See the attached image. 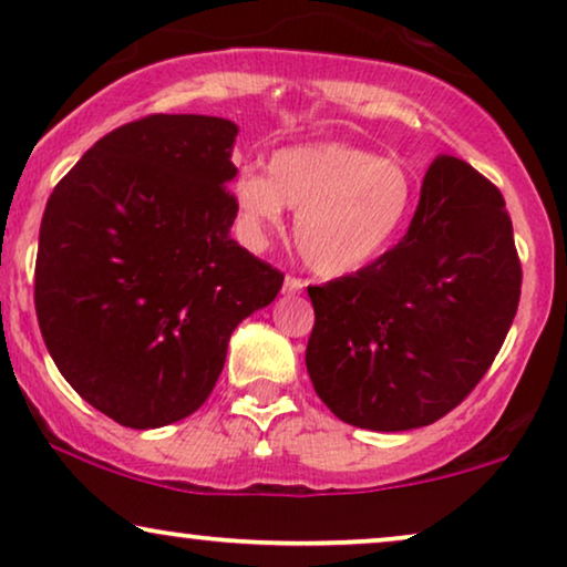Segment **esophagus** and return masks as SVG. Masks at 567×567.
Masks as SVG:
<instances>
[{"instance_id": "1", "label": "esophagus", "mask_w": 567, "mask_h": 567, "mask_svg": "<svg viewBox=\"0 0 567 567\" xmlns=\"http://www.w3.org/2000/svg\"><path fill=\"white\" fill-rule=\"evenodd\" d=\"M305 281H301V278H297V276H286L284 278V293H299L301 289H305Z\"/></svg>"}]
</instances>
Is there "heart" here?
<instances>
[{"label": "heart", "instance_id": "obj_1", "mask_svg": "<svg viewBox=\"0 0 567 567\" xmlns=\"http://www.w3.org/2000/svg\"><path fill=\"white\" fill-rule=\"evenodd\" d=\"M415 185L400 162L348 144H301L274 154L268 173L239 169L231 198L252 243L297 216L301 258L320 276L353 274L377 260L413 212Z\"/></svg>", "mask_w": 567, "mask_h": 567}]
</instances>
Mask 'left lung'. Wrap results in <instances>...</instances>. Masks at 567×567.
I'll use <instances>...</instances> for the list:
<instances>
[{
	"label": "left lung",
	"instance_id": "1",
	"mask_svg": "<svg viewBox=\"0 0 567 567\" xmlns=\"http://www.w3.org/2000/svg\"><path fill=\"white\" fill-rule=\"evenodd\" d=\"M307 291V371L324 405L369 431L436 423L475 390L516 317L522 262L506 200L467 162L439 157L405 237Z\"/></svg>",
	"mask_w": 567,
	"mask_h": 567
}]
</instances>
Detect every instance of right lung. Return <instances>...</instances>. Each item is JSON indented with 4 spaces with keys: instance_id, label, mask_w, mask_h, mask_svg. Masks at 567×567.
Segmentation results:
<instances>
[{
    "instance_id": "1",
    "label": "right lung",
    "mask_w": 567,
    "mask_h": 567,
    "mask_svg": "<svg viewBox=\"0 0 567 567\" xmlns=\"http://www.w3.org/2000/svg\"><path fill=\"white\" fill-rule=\"evenodd\" d=\"M237 126L154 113L100 138L45 204L35 315L82 400L126 429L204 405L231 332L284 274L231 239Z\"/></svg>"
}]
</instances>
